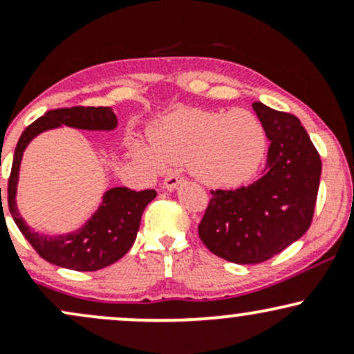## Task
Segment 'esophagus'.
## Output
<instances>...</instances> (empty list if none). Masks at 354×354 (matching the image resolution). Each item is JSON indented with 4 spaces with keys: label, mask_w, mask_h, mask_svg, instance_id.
<instances>
[{
    "label": "esophagus",
    "mask_w": 354,
    "mask_h": 354,
    "mask_svg": "<svg viewBox=\"0 0 354 354\" xmlns=\"http://www.w3.org/2000/svg\"><path fill=\"white\" fill-rule=\"evenodd\" d=\"M183 181V176L178 173H171L163 180V188L165 189H174L178 185Z\"/></svg>",
    "instance_id": "obj_1"
}]
</instances>
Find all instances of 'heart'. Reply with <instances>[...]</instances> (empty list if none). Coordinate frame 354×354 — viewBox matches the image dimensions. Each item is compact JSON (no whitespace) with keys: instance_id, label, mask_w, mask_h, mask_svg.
Returning a JSON list of instances; mask_svg holds the SVG:
<instances>
[{"instance_id":"1","label":"heart","mask_w":354,"mask_h":354,"mask_svg":"<svg viewBox=\"0 0 354 354\" xmlns=\"http://www.w3.org/2000/svg\"><path fill=\"white\" fill-rule=\"evenodd\" d=\"M266 149L265 126L246 109H180L156 126L153 145L141 140L133 143V153L151 168L188 163L198 180L216 188L253 180Z\"/></svg>"}]
</instances>
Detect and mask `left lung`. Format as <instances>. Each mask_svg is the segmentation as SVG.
Returning a JSON list of instances; mask_svg holds the SVG:
<instances>
[{
    "label": "left lung",
    "instance_id": "obj_1",
    "mask_svg": "<svg viewBox=\"0 0 354 354\" xmlns=\"http://www.w3.org/2000/svg\"><path fill=\"white\" fill-rule=\"evenodd\" d=\"M266 129L265 174L236 189H209L198 234L213 254L238 265H256L301 238L318 196L321 158L299 120L253 103Z\"/></svg>",
    "mask_w": 354,
    "mask_h": 354
}]
</instances>
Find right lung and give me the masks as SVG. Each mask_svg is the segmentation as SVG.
<instances>
[{"label": "right lung", "mask_w": 354, "mask_h": 354, "mask_svg": "<svg viewBox=\"0 0 354 354\" xmlns=\"http://www.w3.org/2000/svg\"><path fill=\"white\" fill-rule=\"evenodd\" d=\"M61 124L80 129H113L116 116L109 106H71L50 109L33 121L19 136L13 166L8 178V208L16 226L33 250L53 265L75 271H96L106 268L128 253L140 230L141 214L156 191L113 188L104 194L103 205L78 233L50 238L30 230L16 209V183L24 148L36 135ZM1 196V188H0Z\"/></svg>", "instance_id": "obj_1"}]
</instances>
